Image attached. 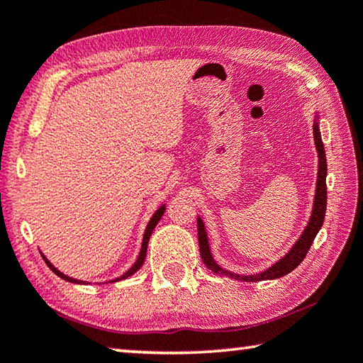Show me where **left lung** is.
<instances>
[{"instance_id": "left-lung-1", "label": "left lung", "mask_w": 363, "mask_h": 363, "mask_svg": "<svg viewBox=\"0 0 363 363\" xmlns=\"http://www.w3.org/2000/svg\"><path fill=\"white\" fill-rule=\"evenodd\" d=\"M313 133H314V144L315 149H318V157H319V171H318V182H315V195H314V203H313V213L311 217H309V222L306 228L303 230L301 236L298 241L295 242L292 249L289 252L279 259L278 262L267 268L265 272L257 273V274H235L232 272H227L222 267H219L213 259V254H211L209 249V242H208V235H206V228H204V223L201 220V217L196 219V227H199V245H200V255L204 265H206L208 269L211 272L219 274V276H228V278L233 279H240V281H246V282H255V281H267V279H278L281 276H286L287 273H291L292 269L300 265L305 259L309 247H311L313 241L315 238V235L319 233V230L324 223L325 219V209H327V184H325V177H327V159H325V149L324 144H322V138H320V131H319V122H318V116H315V121L313 125Z\"/></svg>"}]
</instances>
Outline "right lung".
Listing matches in <instances>:
<instances>
[{"label":"right lung","mask_w":363,"mask_h":363,"mask_svg":"<svg viewBox=\"0 0 363 363\" xmlns=\"http://www.w3.org/2000/svg\"><path fill=\"white\" fill-rule=\"evenodd\" d=\"M163 213H164V204L163 206H160L159 209L155 211L154 213V216L150 217V220H149V223H147V227H146V232H144V236H143V245H141V250H140V255H138V259H136V262L133 263V265H131V268L128 269V272H125L122 276H118V278H116V279H113V281H109V282H117V281H122V279H127L128 276H131V274H135L138 269H140L141 267H143V263H144V259H146V252H147V242H149V238H150V235H152V232H154V228H155V225L157 223H159V220L162 219V216H163ZM43 255V259H44V262L48 263V267L52 269V272H54L57 276H60L62 279H65V281H68V282H72V284H87V282L85 281H79V279H74V278H69V276H67V274H63L60 269H57L54 265H52V263L45 259V255L44 254H41Z\"/></svg>","instance_id":"right-lung-1"}]
</instances>
